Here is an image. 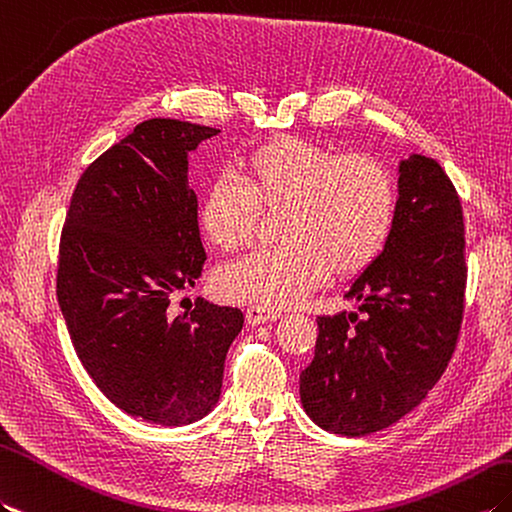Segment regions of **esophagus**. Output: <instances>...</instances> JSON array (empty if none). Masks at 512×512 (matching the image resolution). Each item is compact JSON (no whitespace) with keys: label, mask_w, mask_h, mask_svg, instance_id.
<instances>
[{"label":"esophagus","mask_w":512,"mask_h":512,"mask_svg":"<svg viewBox=\"0 0 512 512\" xmlns=\"http://www.w3.org/2000/svg\"><path fill=\"white\" fill-rule=\"evenodd\" d=\"M283 314L277 310H268V307H261V305H251L246 310V320L248 325H261V323H270V320H277Z\"/></svg>","instance_id":"obj_1"}]
</instances>
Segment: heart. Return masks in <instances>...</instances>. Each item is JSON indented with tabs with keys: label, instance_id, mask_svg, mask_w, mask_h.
I'll use <instances>...</instances> for the list:
<instances>
[{
	"label": "heart",
	"instance_id": "1",
	"mask_svg": "<svg viewBox=\"0 0 512 512\" xmlns=\"http://www.w3.org/2000/svg\"><path fill=\"white\" fill-rule=\"evenodd\" d=\"M237 174L216 176L198 207L200 229L222 251L253 240L259 209L275 211L283 244L259 248L216 272L227 301L285 307L329 272L353 277L382 255L397 211V189L382 161L338 154L318 141L281 135L244 150Z\"/></svg>",
	"mask_w": 512,
	"mask_h": 512
}]
</instances>
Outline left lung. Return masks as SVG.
Masks as SVG:
<instances>
[{
  "instance_id": "obj_1",
  "label": "left lung",
  "mask_w": 512,
  "mask_h": 512,
  "mask_svg": "<svg viewBox=\"0 0 512 512\" xmlns=\"http://www.w3.org/2000/svg\"><path fill=\"white\" fill-rule=\"evenodd\" d=\"M465 222L454 183L434 159L399 163L388 244L353 281L358 312L318 316L301 403L318 427L366 436L417 408L454 355L465 310Z\"/></svg>"
}]
</instances>
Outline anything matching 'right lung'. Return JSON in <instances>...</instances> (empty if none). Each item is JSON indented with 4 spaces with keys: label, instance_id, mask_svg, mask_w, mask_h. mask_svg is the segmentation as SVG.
Wrapping results in <instances>:
<instances>
[{
    "label": "right lung",
    "instance_id": "right-lung-1",
    "mask_svg": "<svg viewBox=\"0 0 512 512\" xmlns=\"http://www.w3.org/2000/svg\"><path fill=\"white\" fill-rule=\"evenodd\" d=\"M218 128L141 122L100 154L74 189L58 248L56 296L85 371L130 417L187 425L216 406L237 307L172 296L205 266L187 154Z\"/></svg>",
    "mask_w": 512,
    "mask_h": 512
}]
</instances>
